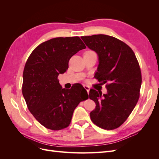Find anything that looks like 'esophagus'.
I'll return each mask as SVG.
<instances>
[{
	"instance_id": "obj_1",
	"label": "esophagus",
	"mask_w": 159,
	"mask_h": 159,
	"mask_svg": "<svg viewBox=\"0 0 159 159\" xmlns=\"http://www.w3.org/2000/svg\"><path fill=\"white\" fill-rule=\"evenodd\" d=\"M84 87L86 91H87L88 93H89V89H89V86H88V85H84Z\"/></svg>"
}]
</instances>
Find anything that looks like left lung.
I'll list each match as a JSON object with an SVG mask.
<instances>
[{"instance_id": "1", "label": "left lung", "mask_w": 159, "mask_h": 159, "mask_svg": "<svg viewBox=\"0 0 159 159\" xmlns=\"http://www.w3.org/2000/svg\"><path fill=\"white\" fill-rule=\"evenodd\" d=\"M98 56L95 78L106 84L107 93L95 89L89 96L96 104L90 118L96 125L112 130L126 121L139 100L142 78L135 54L125 43L105 34L81 36Z\"/></svg>"}]
</instances>
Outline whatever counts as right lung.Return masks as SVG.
Instances as JSON below:
<instances>
[{
    "instance_id": "obj_1",
    "label": "right lung",
    "mask_w": 159,
    "mask_h": 159,
    "mask_svg": "<svg viewBox=\"0 0 159 159\" xmlns=\"http://www.w3.org/2000/svg\"><path fill=\"white\" fill-rule=\"evenodd\" d=\"M86 46L78 36L57 37L42 43L31 53L23 71L22 94L30 112L47 129L69 126L74 111L88 94L82 85L62 88L59 74L70 59Z\"/></svg>"
}]
</instances>
